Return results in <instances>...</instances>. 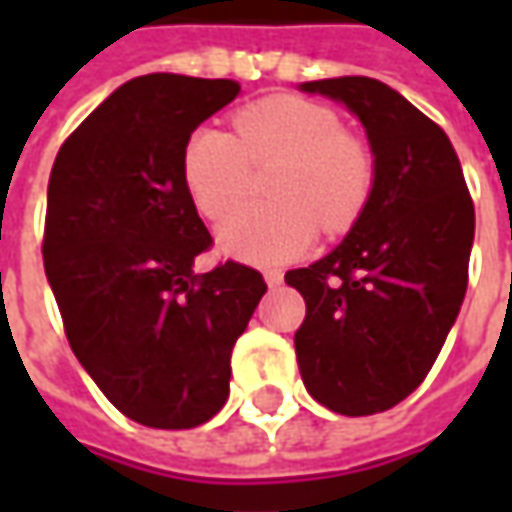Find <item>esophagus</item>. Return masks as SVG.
Segmentation results:
<instances>
[{
    "mask_svg": "<svg viewBox=\"0 0 512 512\" xmlns=\"http://www.w3.org/2000/svg\"><path fill=\"white\" fill-rule=\"evenodd\" d=\"M265 282L267 287H279L282 282H285V273L279 270V267H267L265 270Z\"/></svg>",
    "mask_w": 512,
    "mask_h": 512,
    "instance_id": "34e87169",
    "label": "esophagus"
}]
</instances>
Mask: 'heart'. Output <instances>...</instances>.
<instances>
[{"instance_id": "1", "label": "heart", "mask_w": 512, "mask_h": 512, "mask_svg": "<svg viewBox=\"0 0 512 512\" xmlns=\"http://www.w3.org/2000/svg\"><path fill=\"white\" fill-rule=\"evenodd\" d=\"M233 130L236 136L202 125L182 148V185L210 222H222L241 204L247 161L277 159L266 186L274 202L229 215L219 230L225 253L256 265L287 262L313 245L319 225L344 233L359 222L376 162L333 110L302 96H267L236 110Z\"/></svg>"}]
</instances>
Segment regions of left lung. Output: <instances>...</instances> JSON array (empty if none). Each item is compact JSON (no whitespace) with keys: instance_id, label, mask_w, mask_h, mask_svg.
<instances>
[{"instance_id":"obj_1","label":"left lung","mask_w":512,"mask_h":512,"mask_svg":"<svg viewBox=\"0 0 512 512\" xmlns=\"http://www.w3.org/2000/svg\"><path fill=\"white\" fill-rule=\"evenodd\" d=\"M302 90L359 116L376 182L342 245L285 273L307 305L296 359L316 402L342 416H373L424 382L459 316L473 199L447 133L402 93L367 76L305 82Z\"/></svg>"}]
</instances>
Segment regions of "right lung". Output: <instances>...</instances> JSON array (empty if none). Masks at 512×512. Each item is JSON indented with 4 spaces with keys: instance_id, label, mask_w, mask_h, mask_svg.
Segmentation results:
<instances>
[{
    "instance_id": "right-lung-1",
    "label": "right lung",
    "mask_w": 512,
    "mask_h": 512,
    "mask_svg": "<svg viewBox=\"0 0 512 512\" xmlns=\"http://www.w3.org/2000/svg\"><path fill=\"white\" fill-rule=\"evenodd\" d=\"M233 79L148 73L65 139L48 182L45 273L70 350L128 419L187 430L230 393V353L265 279L225 262L182 185L185 139L239 96Z\"/></svg>"
}]
</instances>
